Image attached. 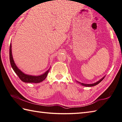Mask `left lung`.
<instances>
[{
	"mask_svg": "<svg viewBox=\"0 0 122 122\" xmlns=\"http://www.w3.org/2000/svg\"><path fill=\"white\" fill-rule=\"evenodd\" d=\"M105 78V76L104 77H103L102 79H100L99 81H97V82H96V83H93V84H84V83H80V82H78V81H77V82H79V83H80L81 84L82 86H88V87H91V86H96V85H97L98 84H99V83L100 82H102V80L104 79Z\"/></svg>",
	"mask_w": 122,
	"mask_h": 122,
	"instance_id": "left-lung-1",
	"label": "left lung"
}]
</instances>
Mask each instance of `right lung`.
<instances>
[{"mask_svg":"<svg viewBox=\"0 0 122 122\" xmlns=\"http://www.w3.org/2000/svg\"><path fill=\"white\" fill-rule=\"evenodd\" d=\"M10 59L11 67L13 69V70L14 71L16 74L19 77L20 80L24 82L35 83H40L43 81V80L46 78L48 73H49V70H48L47 71H46L44 74L39 76L30 75L25 74L24 73H23L20 69H18V68L17 67L16 64H15L14 61L13 60L12 52H11V44L10 45Z\"/></svg>","mask_w":122,"mask_h":122,"instance_id":"add662e5","label":"right lung"}]
</instances>
